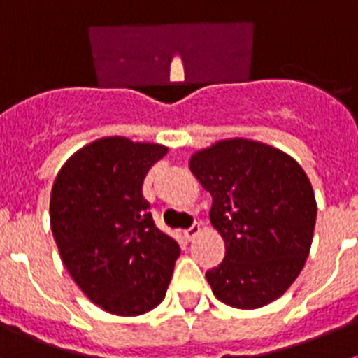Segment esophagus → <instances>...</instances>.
<instances>
[{"label": "esophagus", "instance_id": "esophagus-1", "mask_svg": "<svg viewBox=\"0 0 358 358\" xmlns=\"http://www.w3.org/2000/svg\"><path fill=\"white\" fill-rule=\"evenodd\" d=\"M199 233H201V224H194V226L189 227V229L185 231V238L188 240V242H192V240H194Z\"/></svg>", "mask_w": 358, "mask_h": 358}]
</instances>
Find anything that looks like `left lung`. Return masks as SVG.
<instances>
[{"label":"left lung","mask_w":358,"mask_h":358,"mask_svg":"<svg viewBox=\"0 0 358 358\" xmlns=\"http://www.w3.org/2000/svg\"><path fill=\"white\" fill-rule=\"evenodd\" d=\"M189 170L213 204L226 256L206 273L215 297L260 308L285 294L308 258L317 204L296 159L260 141L222 140L195 152Z\"/></svg>","instance_id":"1"}]
</instances>
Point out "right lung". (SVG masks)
Wrapping results in <instances>:
<instances>
[{
  "label": "right lung",
  "mask_w": 358,
  "mask_h": 358,
  "mask_svg": "<svg viewBox=\"0 0 358 358\" xmlns=\"http://www.w3.org/2000/svg\"><path fill=\"white\" fill-rule=\"evenodd\" d=\"M166 152L157 143L102 138L75 152L53 182L50 224L62 264L109 314L156 308L172 280L181 249L157 229L141 192Z\"/></svg>",
  "instance_id": "right-lung-1"
}]
</instances>
